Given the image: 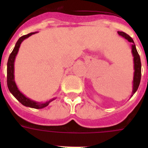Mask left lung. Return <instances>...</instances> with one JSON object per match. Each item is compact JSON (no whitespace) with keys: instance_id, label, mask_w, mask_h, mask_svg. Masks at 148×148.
I'll use <instances>...</instances> for the list:
<instances>
[{"instance_id":"obj_1","label":"left lung","mask_w":148,"mask_h":148,"mask_svg":"<svg viewBox=\"0 0 148 148\" xmlns=\"http://www.w3.org/2000/svg\"><path fill=\"white\" fill-rule=\"evenodd\" d=\"M117 33H118L119 35L126 38L129 42L133 43V45H132V53H133L134 62V75L133 81V92H132V95H131V96H133L134 94L138 90L139 84H140V78H141V63H140V58L138 53V51L136 49L135 45H134L133 39L128 34H127L126 33H124L123 31H118Z\"/></svg>"}]
</instances>
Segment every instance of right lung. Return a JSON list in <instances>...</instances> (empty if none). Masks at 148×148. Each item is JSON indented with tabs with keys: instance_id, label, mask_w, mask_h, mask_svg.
<instances>
[{
	"instance_id": "right-lung-1",
	"label": "right lung",
	"mask_w": 148,
	"mask_h": 148,
	"mask_svg": "<svg viewBox=\"0 0 148 148\" xmlns=\"http://www.w3.org/2000/svg\"><path fill=\"white\" fill-rule=\"evenodd\" d=\"M35 33L36 32H34V33H30L28 34H26V35L22 36L18 39V40L16 43L14 48L12 51V52L10 53L9 58H8V70H7V84H8V88L10 90V92L23 105L26 106V107H30V108H36V109H41V108L47 107L49 104L50 102L53 101V99L50 100L49 101H47L46 103H38V102H35V101H31L29 98L25 97L22 93L20 92V90L17 89V85H16V84L14 82V63L15 57L17 55L18 50H19L20 45L25 38H27L28 37H30V36Z\"/></svg>"
}]
</instances>
